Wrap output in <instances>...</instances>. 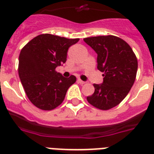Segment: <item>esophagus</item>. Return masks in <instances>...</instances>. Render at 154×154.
<instances>
[{
	"label": "esophagus",
	"mask_w": 154,
	"mask_h": 154,
	"mask_svg": "<svg viewBox=\"0 0 154 154\" xmlns=\"http://www.w3.org/2000/svg\"><path fill=\"white\" fill-rule=\"evenodd\" d=\"M78 82H79V83H80V84H85V83H86V82H84V81L81 80L80 79H78Z\"/></svg>",
	"instance_id": "esophagus-1"
}]
</instances>
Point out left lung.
Here are the masks:
<instances>
[{
	"label": "left lung",
	"mask_w": 154,
	"mask_h": 154,
	"mask_svg": "<svg viewBox=\"0 0 154 154\" xmlns=\"http://www.w3.org/2000/svg\"><path fill=\"white\" fill-rule=\"evenodd\" d=\"M97 54V68L103 72V83L93 84L95 91L87 101L100 110H109L128 95L136 80V56L128 43L115 36L83 39Z\"/></svg>",
	"instance_id": "1"
}]
</instances>
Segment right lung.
<instances>
[{"instance_id": "right-lung-1", "label": "right lung", "mask_w": 154, "mask_h": 154, "mask_svg": "<svg viewBox=\"0 0 154 154\" xmlns=\"http://www.w3.org/2000/svg\"><path fill=\"white\" fill-rule=\"evenodd\" d=\"M79 39L41 34L30 40L18 57V75L25 92L36 107L51 111L64 100L76 78H64L55 71L66 62L68 48Z\"/></svg>"}]
</instances>
